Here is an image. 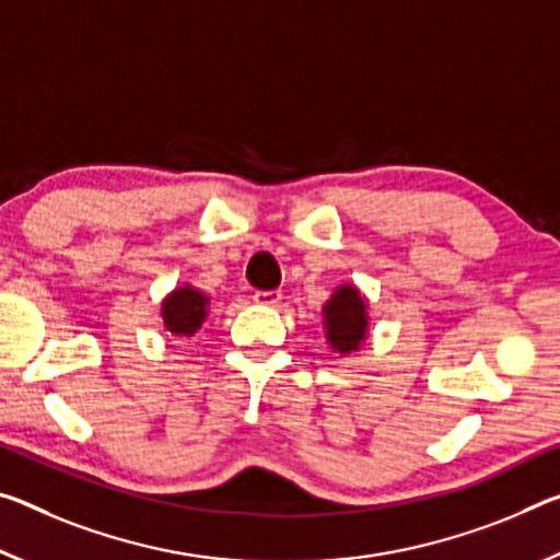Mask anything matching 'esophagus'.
<instances>
[{"label": "esophagus", "instance_id": "esophagus-1", "mask_svg": "<svg viewBox=\"0 0 560 560\" xmlns=\"http://www.w3.org/2000/svg\"><path fill=\"white\" fill-rule=\"evenodd\" d=\"M254 301L261 306H277L281 301V291L271 289V291H254Z\"/></svg>", "mask_w": 560, "mask_h": 560}]
</instances>
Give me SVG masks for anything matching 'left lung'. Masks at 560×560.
Segmentation results:
<instances>
[{
  "label": "left lung",
  "mask_w": 560,
  "mask_h": 560,
  "mask_svg": "<svg viewBox=\"0 0 560 560\" xmlns=\"http://www.w3.org/2000/svg\"><path fill=\"white\" fill-rule=\"evenodd\" d=\"M326 343L349 357L369 336V301L353 283H341L322 308Z\"/></svg>",
  "instance_id": "8db88e82"
}]
</instances>
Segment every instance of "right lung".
Segmentation results:
<instances>
[{"label":"right lung","mask_w":560,"mask_h":560,"mask_svg":"<svg viewBox=\"0 0 560 560\" xmlns=\"http://www.w3.org/2000/svg\"><path fill=\"white\" fill-rule=\"evenodd\" d=\"M209 316V296L203 291L194 289L191 283H184V287L174 289L162 301V318L164 328L176 339H184V336H194L207 322Z\"/></svg>","instance_id":"obj_1"}]
</instances>
